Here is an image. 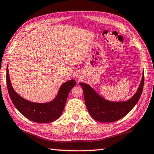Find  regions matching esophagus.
<instances>
[{"label":"esophagus","instance_id":"34e87169","mask_svg":"<svg viewBox=\"0 0 154 154\" xmlns=\"http://www.w3.org/2000/svg\"><path fill=\"white\" fill-rule=\"evenodd\" d=\"M76 78H78V79H79V75H76Z\"/></svg>","mask_w":154,"mask_h":154}]
</instances>
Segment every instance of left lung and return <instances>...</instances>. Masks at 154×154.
Masks as SVG:
<instances>
[{"instance_id": "8db88e82", "label": "left lung", "mask_w": 154, "mask_h": 154, "mask_svg": "<svg viewBox=\"0 0 154 154\" xmlns=\"http://www.w3.org/2000/svg\"><path fill=\"white\" fill-rule=\"evenodd\" d=\"M84 94L88 110L96 121L113 122L122 119L132 110L141 97L144 86V72L137 90L131 99L125 101H110L100 96L87 83L80 82Z\"/></svg>"}]
</instances>
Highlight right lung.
Instances as JSON below:
<instances>
[{"label":"right lung","mask_w":154,"mask_h":154,"mask_svg":"<svg viewBox=\"0 0 154 154\" xmlns=\"http://www.w3.org/2000/svg\"><path fill=\"white\" fill-rule=\"evenodd\" d=\"M7 86L10 99L16 108L23 116L37 123L54 122L60 117L71 90L76 84L75 80L64 82L59 89L55 98L47 103H35L28 101L15 92L11 84L8 66L7 67Z\"/></svg>","instance_id":"1"}]
</instances>
